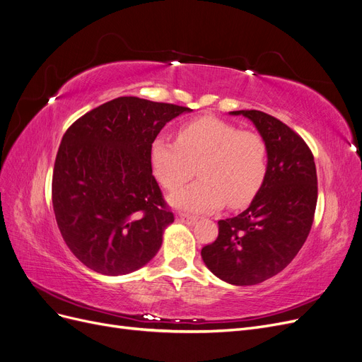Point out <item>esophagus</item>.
<instances>
[{
	"label": "esophagus",
	"instance_id": "34e87169",
	"mask_svg": "<svg viewBox=\"0 0 362 362\" xmlns=\"http://www.w3.org/2000/svg\"><path fill=\"white\" fill-rule=\"evenodd\" d=\"M178 221L187 224V226H194L197 223V218L193 215H187V214H180L178 215Z\"/></svg>",
	"mask_w": 362,
	"mask_h": 362
}]
</instances>
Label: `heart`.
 Instances as JSON below:
<instances>
[{
  "label": "heart",
  "instance_id": "heart-1",
  "mask_svg": "<svg viewBox=\"0 0 362 362\" xmlns=\"http://www.w3.org/2000/svg\"><path fill=\"white\" fill-rule=\"evenodd\" d=\"M154 177L166 190H177L194 175L200 181L172 193L170 204L190 212L247 206L267 173L266 141L252 131L221 119H194L180 127L177 141L158 135L150 146Z\"/></svg>",
  "mask_w": 362,
  "mask_h": 362
}]
</instances>
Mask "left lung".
Masks as SVG:
<instances>
[{
	"label": "left lung",
	"mask_w": 362,
	"mask_h": 362,
	"mask_svg": "<svg viewBox=\"0 0 362 362\" xmlns=\"http://www.w3.org/2000/svg\"><path fill=\"white\" fill-rule=\"evenodd\" d=\"M250 119L267 146V173L251 205L218 221V238L202 248L206 267L231 285L278 274L301 250L313 223L317 178L313 154L291 127L263 111H230Z\"/></svg>",
	"instance_id": "1"
}]
</instances>
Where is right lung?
<instances>
[{
    "label": "right lung",
    "mask_w": 362,
    "mask_h": 362,
    "mask_svg": "<svg viewBox=\"0 0 362 362\" xmlns=\"http://www.w3.org/2000/svg\"><path fill=\"white\" fill-rule=\"evenodd\" d=\"M192 111L122 96L86 112L56 154L52 202L61 235L89 269L119 276L146 266L173 223L151 169L163 126Z\"/></svg>",
    "instance_id": "obj_1"
}]
</instances>
